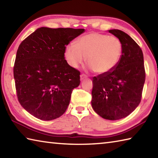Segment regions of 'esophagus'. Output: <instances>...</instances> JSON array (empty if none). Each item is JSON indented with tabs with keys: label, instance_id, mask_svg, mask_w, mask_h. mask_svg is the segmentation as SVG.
Instances as JSON below:
<instances>
[{
	"label": "esophagus",
	"instance_id": "esophagus-1",
	"mask_svg": "<svg viewBox=\"0 0 158 158\" xmlns=\"http://www.w3.org/2000/svg\"><path fill=\"white\" fill-rule=\"evenodd\" d=\"M87 78V76L85 75V74H81V75H80V80H84L85 78Z\"/></svg>",
	"mask_w": 158,
	"mask_h": 158
}]
</instances>
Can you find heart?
I'll use <instances>...</instances> for the list:
<instances>
[{
    "label": "heart",
    "mask_w": 158,
    "mask_h": 158,
    "mask_svg": "<svg viewBox=\"0 0 158 158\" xmlns=\"http://www.w3.org/2000/svg\"><path fill=\"white\" fill-rule=\"evenodd\" d=\"M123 53V44L119 38L92 32L83 35L64 49V58L71 67L78 68L87 62L99 75H106L118 66Z\"/></svg>",
    "instance_id": "heart-1"
}]
</instances>
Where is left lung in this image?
Masks as SVG:
<instances>
[{
    "label": "left lung",
    "instance_id": "8db88e82",
    "mask_svg": "<svg viewBox=\"0 0 158 158\" xmlns=\"http://www.w3.org/2000/svg\"><path fill=\"white\" fill-rule=\"evenodd\" d=\"M109 32L121 41L123 53L114 71L93 78L91 106L100 117L117 120L131 114L139 105L146 75L143 53L135 40L119 29Z\"/></svg>",
    "mask_w": 158,
    "mask_h": 158
}]
</instances>
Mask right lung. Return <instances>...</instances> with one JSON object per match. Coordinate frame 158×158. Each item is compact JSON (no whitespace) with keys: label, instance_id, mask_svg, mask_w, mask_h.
I'll return each mask as SVG.
<instances>
[{"label":"right lung","instance_id":"obj_1","mask_svg":"<svg viewBox=\"0 0 158 158\" xmlns=\"http://www.w3.org/2000/svg\"><path fill=\"white\" fill-rule=\"evenodd\" d=\"M84 29L38 28L20 43L14 67L16 94L21 106L42 120L66 111L80 83V71L64 58L65 47Z\"/></svg>","mask_w":158,"mask_h":158}]
</instances>
